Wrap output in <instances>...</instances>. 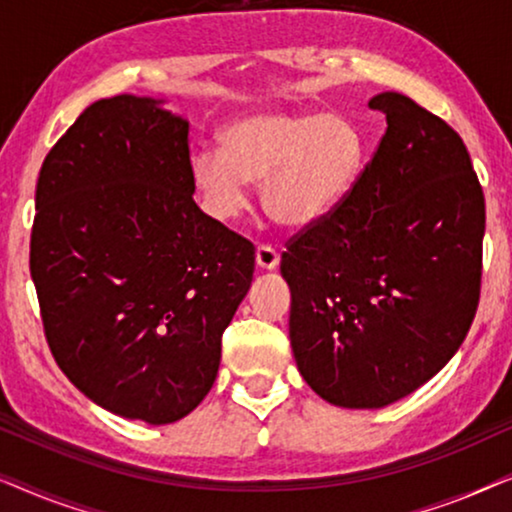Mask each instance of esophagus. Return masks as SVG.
Listing matches in <instances>:
<instances>
[{
    "mask_svg": "<svg viewBox=\"0 0 512 512\" xmlns=\"http://www.w3.org/2000/svg\"><path fill=\"white\" fill-rule=\"evenodd\" d=\"M256 265L261 270H275L279 265L277 249L270 247V244H261V247L256 249Z\"/></svg>",
    "mask_w": 512,
    "mask_h": 512,
    "instance_id": "obj_1",
    "label": "esophagus"
}]
</instances>
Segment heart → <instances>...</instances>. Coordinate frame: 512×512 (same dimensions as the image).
Masks as SVG:
<instances>
[{"label":"heart","instance_id":"heart-1","mask_svg":"<svg viewBox=\"0 0 512 512\" xmlns=\"http://www.w3.org/2000/svg\"><path fill=\"white\" fill-rule=\"evenodd\" d=\"M221 153L198 151L191 181L214 219L247 209V184H263L265 212L289 228L328 219L359 184L366 142L340 114L319 109L256 111L221 130Z\"/></svg>","mask_w":512,"mask_h":512}]
</instances>
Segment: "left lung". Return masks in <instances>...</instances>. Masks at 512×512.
<instances>
[{"label": "left lung", "mask_w": 512, "mask_h": 512, "mask_svg": "<svg viewBox=\"0 0 512 512\" xmlns=\"http://www.w3.org/2000/svg\"><path fill=\"white\" fill-rule=\"evenodd\" d=\"M335 212L286 242L289 338L303 380L340 408H384L429 382L480 300L485 195L464 142L401 93Z\"/></svg>", "instance_id": "8db88e82"}]
</instances>
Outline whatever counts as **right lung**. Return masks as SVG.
<instances>
[{"mask_svg":"<svg viewBox=\"0 0 512 512\" xmlns=\"http://www.w3.org/2000/svg\"><path fill=\"white\" fill-rule=\"evenodd\" d=\"M188 121L116 95L41 165L30 272L53 359L100 408L172 424L209 394L256 249L193 200Z\"/></svg>","mask_w":512,"mask_h":512,"instance_id":"right-lung-1","label":"right lung"}]
</instances>
